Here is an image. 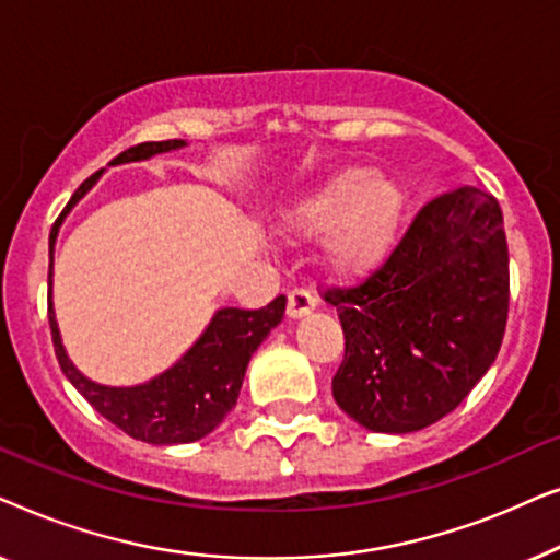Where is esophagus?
Masks as SVG:
<instances>
[{"mask_svg": "<svg viewBox=\"0 0 560 560\" xmlns=\"http://www.w3.org/2000/svg\"><path fill=\"white\" fill-rule=\"evenodd\" d=\"M313 308H316V295H313L311 290H305V288L290 290V295H288V316L290 318L308 316Z\"/></svg>", "mask_w": 560, "mask_h": 560, "instance_id": "esophagus-1", "label": "esophagus"}]
</instances>
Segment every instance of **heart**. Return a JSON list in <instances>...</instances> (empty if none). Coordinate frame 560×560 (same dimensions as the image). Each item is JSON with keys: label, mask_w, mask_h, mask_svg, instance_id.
<instances>
[{"label": "heart", "mask_w": 560, "mask_h": 560, "mask_svg": "<svg viewBox=\"0 0 560 560\" xmlns=\"http://www.w3.org/2000/svg\"><path fill=\"white\" fill-rule=\"evenodd\" d=\"M402 198L366 167H349L320 183L282 217L288 232L324 236V262L336 275L370 272L393 247Z\"/></svg>", "instance_id": "heart-1"}]
</instances>
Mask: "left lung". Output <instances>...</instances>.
<instances>
[{
  "mask_svg": "<svg viewBox=\"0 0 560 560\" xmlns=\"http://www.w3.org/2000/svg\"><path fill=\"white\" fill-rule=\"evenodd\" d=\"M324 298L343 328L336 405L374 433L435 423L502 347L510 255L500 203L471 186L433 198L370 278Z\"/></svg>",
  "mask_w": 560,
  "mask_h": 560,
  "instance_id": "8db88e82",
  "label": "left lung"
}]
</instances>
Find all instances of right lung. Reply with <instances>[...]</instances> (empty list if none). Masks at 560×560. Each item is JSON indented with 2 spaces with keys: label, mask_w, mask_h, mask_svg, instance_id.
Wrapping results in <instances>:
<instances>
[{
  "label": "right lung",
  "mask_w": 560,
  "mask_h": 560,
  "mask_svg": "<svg viewBox=\"0 0 560 560\" xmlns=\"http://www.w3.org/2000/svg\"><path fill=\"white\" fill-rule=\"evenodd\" d=\"M186 148V140H165V142H142L121 152L112 160V165L137 163L148 160L158 152H171ZM102 171L91 175L71 196V201L60 213L50 232V270L48 285L52 288V244H56L58 226L68 211L89 194L91 186L98 180ZM52 290H48V320L52 334V347L60 370L71 385L91 402V408L125 431L137 441L155 443V446H173V443H190L209 435L226 412L236 405L240 397L244 372L252 354L259 343L267 339V334L280 324L285 316V295H278L272 303H267L259 311L244 308H221L211 324L201 334L194 347L175 362L171 370H165L158 377H152L144 385L135 387H109L91 382L89 377L75 370L68 359L60 331L52 313Z\"/></svg>",
  "instance_id": "add662e5"
}]
</instances>
